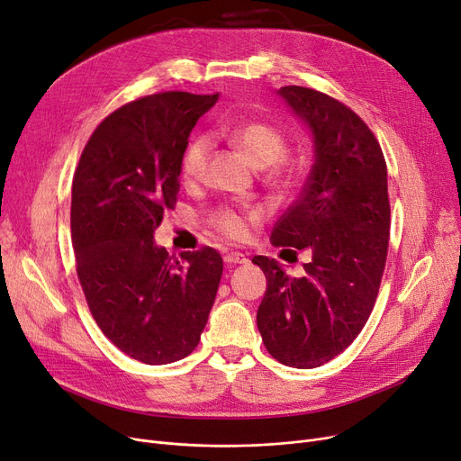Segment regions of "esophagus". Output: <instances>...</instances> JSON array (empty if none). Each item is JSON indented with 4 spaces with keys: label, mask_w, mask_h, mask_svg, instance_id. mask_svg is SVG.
<instances>
[{
    "label": "esophagus",
    "mask_w": 461,
    "mask_h": 461,
    "mask_svg": "<svg viewBox=\"0 0 461 461\" xmlns=\"http://www.w3.org/2000/svg\"><path fill=\"white\" fill-rule=\"evenodd\" d=\"M224 261L228 265H243V263L249 261V258L245 254H240V252H230V254L224 256Z\"/></svg>",
    "instance_id": "obj_1"
}]
</instances>
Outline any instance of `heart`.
I'll use <instances>...</instances> for the list:
<instances>
[{"mask_svg": "<svg viewBox=\"0 0 461 461\" xmlns=\"http://www.w3.org/2000/svg\"><path fill=\"white\" fill-rule=\"evenodd\" d=\"M226 136L243 151L249 162L256 167H267L269 174L278 183L289 181L287 167L282 164L285 155V140L278 129L265 123V121H247L235 127L226 129ZM209 153V140L205 136H194L185 145L181 155V177L185 181H196L205 167ZM256 211H235L221 209L211 216V226L218 235L231 240H240L249 235V226L256 221Z\"/></svg>", "mask_w": 461, "mask_h": 461, "instance_id": "obj_1", "label": "heart"}]
</instances>
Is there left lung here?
Instances as JSON below:
<instances>
[{"label":"left lung","instance_id":"1","mask_svg":"<svg viewBox=\"0 0 461 461\" xmlns=\"http://www.w3.org/2000/svg\"><path fill=\"white\" fill-rule=\"evenodd\" d=\"M278 93L312 131L316 160L271 243L312 259L301 278L275 259H252L267 278L258 329L271 357L306 370L340 355L366 325L389 250L391 202L381 145L365 121L316 89Z\"/></svg>","mask_w":461,"mask_h":461}]
</instances>
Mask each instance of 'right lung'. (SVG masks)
Masks as SVG:
<instances>
[{
  "mask_svg": "<svg viewBox=\"0 0 461 461\" xmlns=\"http://www.w3.org/2000/svg\"><path fill=\"white\" fill-rule=\"evenodd\" d=\"M218 95L164 91L101 121L72 179L70 235L93 320L143 365L196 349L224 263L203 247L181 259L153 243L179 192L181 155Z\"/></svg>",
  "mask_w": 461,
  "mask_h": 461,
  "instance_id": "add662e5",
  "label": "right lung"
}]
</instances>
